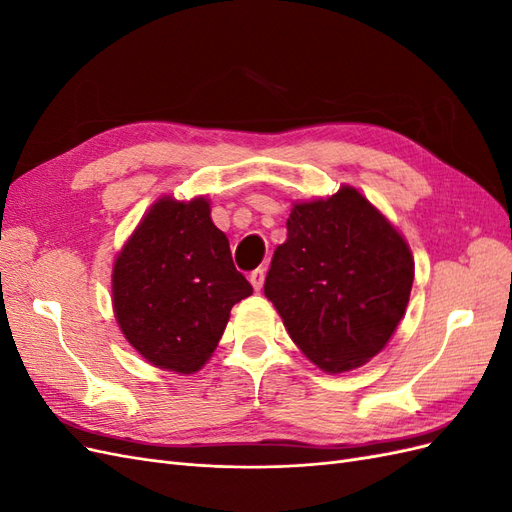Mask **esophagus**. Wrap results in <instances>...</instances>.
I'll use <instances>...</instances> for the list:
<instances>
[{
  "instance_id": "1",
  "label": "esophagus",
  "mask_w": 512,
  "mask_h": 512,
  "mask_svg": "<svg viewBox=\"0 0 512 512\" xmlns=\"http://www.w3.org/2000/svg\"><path fill=\"white\" fill-rule=\"evenodd\" d=\"M250 284L254 286V290L258 292L262 288V284H265V269H256L250 273Z\"/></svg>"
}]
</instances>
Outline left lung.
Here are the masks:
<instances>
[{"label":"left lung","mask_w":512,"mask_h":512,"mask_svg":"<svg viewBox=\"0 0 512 512\" xmlns=\"http://www.w3.org/2000/svg\"><path fill=\"white\" fill-rule=\"evenodd\" d=\"M286 228L265 280L267 299L320 369L361 367L406 314L414 280L406 239L350 185L294 203Z\"/></svg>","instance_id":"obj_1"}]
</instances>
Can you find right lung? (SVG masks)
<instances>
[{
  "instance_id": "add662e5",
  "label": "right lung",
  "mask_w": 512,
  "mask_h": 512,
  "mask_svg": "<svg viewBox=\"0 0 512 512\" xmlns=\"http://www.w3.org/2000/svg\"><path fill=\"white\" fill-rule=\"evenodd\" d=\"M250 294L205 196H162L115 258L121 333L145 361L177 374H194L209 361L232 305Z\"/></svg>"
}]
</instances>
